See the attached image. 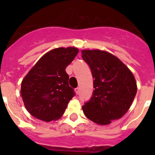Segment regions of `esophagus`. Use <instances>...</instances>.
I'll list each match as a JSON object with an SVG mask.
<instances>
[{
  "instance_id": "esophagus-1",
  "label": "esophagus",
  "mask_w": 155,
  "mask_h": 155,
  "mask_svg": "<svg viewBox=\"0 0 155 155\" xmlns=\"http://www.w3.org/2000/svg\"><path fill=\"white\" fill-rule=\"evenodd\" d=\"M75 92H76L77 94H78L79 92H80V87H77V88H75Z\"/></svg>"
}]
</instances>
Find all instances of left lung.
<instances>
[{"label": "left lung", "instance_id": "8db88e82", "mask_svg": "<svg viewBox=\"0 0 155 155\" xmlns=\"http://www.w3.org/2000/svg\"><path fill=\"white\" fill-rule=\"evenodd\" d=\"M89 65L94 90L88 102L82 106L88 120L108 125L121 118L132 105L137 91L134 74L117 57L100 50H81Z\"/></svg>", "mask_w": 155, "mask_h": 155}]
</instances>
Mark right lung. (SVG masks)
<instances>
[{
    "instance_id": "add662e5",
    "label": "right lung",
    "mask_w": 155,
    "mask_h": 155,
    "mask_svg": "<svg viewBox=\"0 0 155 155\" xmlns=\"http://www.w3.org/2000/svg\"><path fill=\"white\" fill-rule=\"evenodd\" d=\"M79 50L74 46L53 49L42 56L21 81V96L32 116L45 122L63 116L74 91L68 84L66 68Z\"/></svg>"
}]
</instances>
